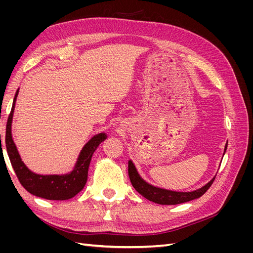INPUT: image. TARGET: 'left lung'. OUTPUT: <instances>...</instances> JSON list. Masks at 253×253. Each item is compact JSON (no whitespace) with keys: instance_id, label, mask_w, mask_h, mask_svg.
I'll return each mask as SVG.
<instances>
[{"instance_id":"obj_1","label":"left lung","mask_w":253,"mask_h":253,"mask_svg":"<svg viewBox=\"0 0 253 253\" xmlns=\"http://www.w3.org/2000/svg\"><path fill=\"white\" fill-rule=\"evenodd\" d=\"M227 145L228 143H226L225 145L224 155L227 150ZM128 176L133 187L135 188L137 192L140 193L143 197L147 198V200L159 205H177L196 200V198L201 197L207 192V190L211 187L214 179H215V177H213L208 183H206L204 187L194 191H191V192H179V191L167 190L159 187H155L145 181L139 175L131 159L128 160Z\"/></svg>"}]
</instances>
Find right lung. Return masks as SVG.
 I'll use <instances>...</instances> for the list:
<instances>
[{
	"mask_svg": "<svg viewBox=\"0 0 253 253\" xmlns=\"http://www.w3.org/2000/svg\"><path fill=\"white\" fill-rule=\"evenodd\" d=\"M18 94L19 89L17 90L13 99L11 112L8 116V120H7L5 135L7 154L9 156L13 170L16 172L21 185L33 195L50 201L70 200L76 194H78L85 186L91 157H93L94 152L97 150L99 144L106 139L108 135L105 133H99L91 137L82 148L77 163L75 164L73 171L70 173L52 175L36 174L30 171L25 164L22 162L16 143L12 139L11 124Z\"/></svg>",
	"mask_w": 253,
	"mask_h": 253,
	"instance_id": "add662e5",
	"label": "right lung"
}]
</instances>
